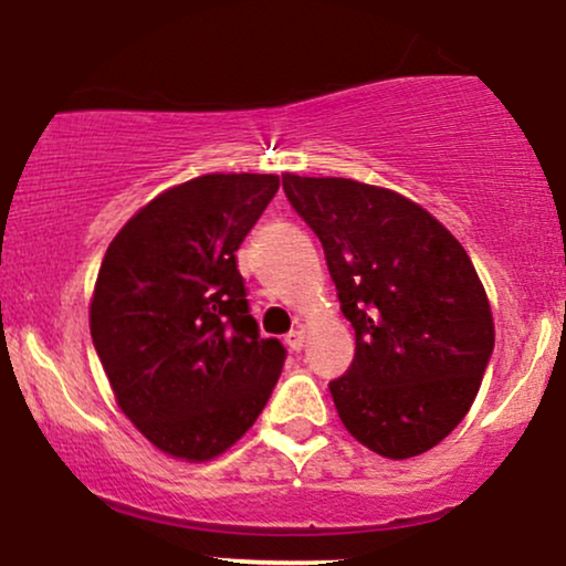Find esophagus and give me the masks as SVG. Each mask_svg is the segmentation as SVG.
Instances as JSON below:
<instances>
[{"label": "esophagus", "instance_id": "obj_1", "mask_svg": "<svg viewBox=\"0 0 566 566\" xmlns=\"http://www.w3.org/2000/svg\"><path fill=\"white\" fill-rule=\"evenodd\" d=\"M285 344H289L291 352H302L304 331H289V334H285Z\"/></svg>", "mask_w": 566, "mask_h": 566}]
</instances>
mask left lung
<instances>
[{
	"mask_svg": "<svg viewBox=\"0 0 566 566\" xmlns=\"http://www.w3.org/2000/svg\"><path fill=\"white\" fill-rule=\"evenodd\" d=\"M321 238L355 360L328 384L342 423L374 453L413 458L469 413L495 347L493 312L463 245L421 206L342 177H283Z\"/></svg>",
	"mask_w": 566,
	"mask_h": 566,
	"instance_id": "1",
	"label": "left lung"
}]
</instances>
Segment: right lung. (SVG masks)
Listing matches in <instances>:
<instances>
[{
  "label": "right lung",
  "instance_id": "right-lung-1",
  "mask_svg": "<svg viewBox=\"0 0 566 566\" xmlns=\"http://www.w3.org/2000/svg\"><path fill=\"white\" fill-rule=\"evenodd\" d=\"M275 175H203L161 192L113 238L90 331L118 408L164 453L209 461L254 427L285 363L259 336L235 251Z\"/></svg>",
  "mask_w": 566,
  "mask_h": 566
}]
</instances>
